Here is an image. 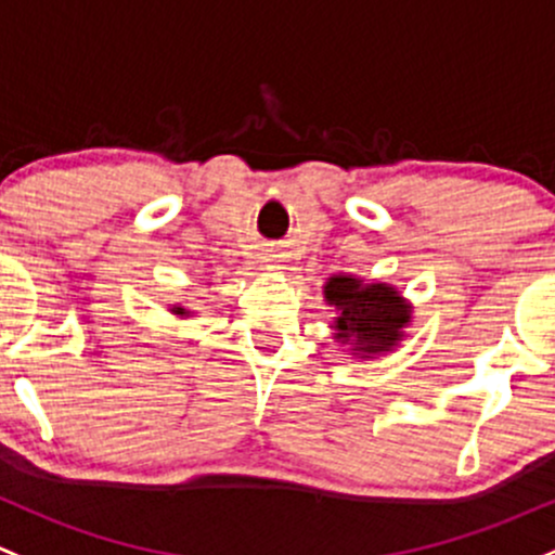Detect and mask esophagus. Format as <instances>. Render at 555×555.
Returning <instances> with one entry per match:
<instances>
[{"mask_svg":"<svg viewBox=\"0 0 555 555\" xmlns=\"http://www.w3.org/2000/svg\"><path fill=\"white\" fill-rule=\"evenodd\" d=\"M268 260H271V262H282V260H279V258H276V255H273V258H268Z\"/></svg>","mask_w":555,"mask_h":555,"instance_id":"34e87169","label":"esophagus"}]
</instances>
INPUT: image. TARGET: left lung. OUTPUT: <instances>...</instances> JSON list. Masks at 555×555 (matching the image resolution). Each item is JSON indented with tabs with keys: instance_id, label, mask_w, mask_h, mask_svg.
Here are the masks:
<instances>
[{
	"instance_id": "1",
	"label": "left lung",
	"mask_w": 555,
	"mask_h": 555,
	"mask_svg": "<svg viewBox=\"0 0 555 555\" xmlns=\"http://www.w3.org/2000/svg\"><path fill=\"white\" fill-rule=\"evenodd\" d=\"M324 297L337 311L332 330L335 340L351 346L359 359L393 351L412 319V306L383 282L364 284L361 279L337 273L324 284Z\"/></svg>"
}]
</instances>
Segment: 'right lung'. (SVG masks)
Wrapping results in <instances>:
<instances>
[{
  "mask_svg": "<svg viewBox=\"0 0 555 555\" xmlns=\"http://www.w3.org/2000/svg\"><path fill=\"white\" fill-rule=\"evenodd\" d=\"M172 313H175V317H189V311H185V308H180V306H175Z\"/></svg>",
  "mask_w": 555,
  "mask_h": 555,
  "instance_id": "add662e5",
  "label": "right lung"
}]
</instances>
